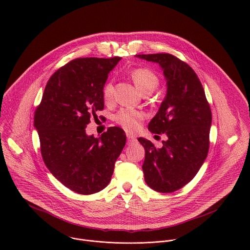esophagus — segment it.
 Listing matches in <instances>:
<instances>
[{"label":"esophagus","mask_w":250,"mask_h":250,"mask_svg":"<svg viewBox=\"0 0 250 250\" xmlns=\"http://www.w3.org/2000/svg\"><path fill=\"white\" fill-rule=\"evenodd\" d=\"M126 137H127V145L128 146H131V145H133V144H135V142H136V138L134 136L127 134Z\"/></svg>","instance_id":"34e87169"}]
</instances>
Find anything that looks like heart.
I'll list each match as a JSON object with an SVG mask.
<instances>
[{
    "label": "heart",
    "instance_id": "obj_1",
    "mask_svg": "<svg viewBox=\"0 0 250 250\" xmlns=\"http://www.w3.org/2000/svg\"><path fill=\"white\" fill-rule=\"evenodd\" d=\"M131 78L137 90L144 94L146 92H153L158 86L159 80L155 73L146 68H138L131 72ZM114 85L113 82H106L103 88V96L105 101H110L113 98ZM116 122L127 131H135L140 122L144 120V114L135 111L122 110L116 118Z\"/></svg>",
    "mask_w": 250,
    "mask_h": 250
}]
</instances>
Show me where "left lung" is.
I'll return each instance as SVG.
<instances>
[{"instance_id": "obj_1", "label": "left lung", "mask_w": 250, "mask_h": 250, "mask_svg": "<svg viewBox=\"0 0 250 250\" xmlns=\"http://www.w3.org/2000/svg\"><path fill=\"white\" fill-rule=\"evenodd\" d=\"M135 57L157 63L166 81V95L148 129L164 133L167 140L160 148L146 138L138 141L146 149V183L154 191L172 193L188 184L207 158L210 109L197 74L187 63L168 53Z\"/></svg>"}]
</instances>
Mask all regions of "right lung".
<instances>
[{
	"label": "right lung",
	"mask_w": 250,
	"mask_h": 250,
	"mask_svg": "<svg viewBox=\"0 0 250 250\" xmlns=\"http://www.w3.org/2000/svg\"><path fill=\"white\" fill-rule=\"evenodd\" d=\"M78 58L50 77L34 114L43 161L56 179L78 194L102 191L125 146V131L110 127L100 137L86 133L91 115L104 109L103 88L121 60Z\"/></svg>",
	"instance_id": "add662e5"
}]
</instances>
